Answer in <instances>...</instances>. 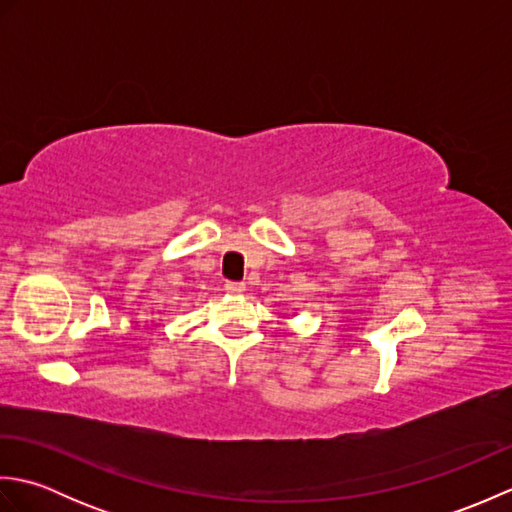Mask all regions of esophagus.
Listing matches in <instances>:
<instances>
[{
	"mask_svg": "<svg viewBox=\"0 0 512 512\" xmlns=\"http://www.w3.org/2000/svg\"><path fill=\"white\" fill-rule=\"evenodd\" d=\"M226 292H231V295H239V292L246 290V284L244 281H226Z\"/></svg>",
	"mask_w": 512,
	"mask_h": 512,
	"instance_id": "obj_1",
	"label": "esophagus"
}]
</instances>
